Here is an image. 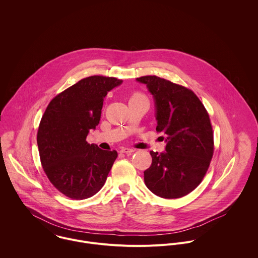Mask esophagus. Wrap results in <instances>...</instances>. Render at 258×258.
Instances as JSON below:
<instances>
[{"instance_id":"obj_1","label":"esophagus","mask_w":258,"mask_h":258,"mask_svg":"<svg viewBox=\"0 0 258 258\" xmlns=\"http://www.w3.org/2000/svg\"><path fill=\"white\" fill-rule=\"evenodd\" d=\"M135 150L134 149H130V148H122L121 150H120V152L121 153H124V154H131V153H133Z\"/></svg>"}]
</instances>
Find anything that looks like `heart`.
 I'll use <instances>...</instances> for the list:
<instances>
[{
    "label": "heart",
    "instance_id": "obj_1",
    "mask_svg": "<svg viewBox=\"0 0 258 258\" xmlns=\"http://www.w3.org/2000/svg\"><path fill=\"white\" fill-rule=\"evenodd\" d=\"M136 99H145V98H144V96H143L142 94H140V93H135V94H133V95L131 96V99H130V100H136Z\"/></svg>",
    "mask_w": 258,
    "mask_h": 258
}]
</instances>
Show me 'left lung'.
<instances>
[{"label":"left lung","mask_w":258,"mask_h":258,"mask_svg":"<svg viewBox=\"0 0 258 258\" xmlns=\"http://www.w3.org/2000/svg\"><path fill=\"white\" fill-rule=\"evenodd\" d=\"M137 81L147 85L155 99L157 132L166 135V152L151 151L144 172L148 188L164 199L182 198L203 181L214 155L210 116L190 89L156 75ZM164 139V138H163Z\"/></svg>","instance_id":"8db88e82"}]
</instances>
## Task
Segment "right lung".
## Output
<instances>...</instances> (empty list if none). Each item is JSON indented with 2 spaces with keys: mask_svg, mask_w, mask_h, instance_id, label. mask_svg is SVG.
I'll return each instance as SVG.
<instances>
[{
  "mask_svg": "<svg viewBox=\"0 0 258 258\" xmlns=\"http://www.w3.org/2000/svg\"><path fill=\"white\" fill-rule=\"evenodd\" d=\"M122 83L102 75L83 78L51 99L37 130L42 169L61 194L84 200L105 183L118 154L89 144V130L99 124L104 97Z\"/></svg>",
  "mask_w": 258,
  "mask_h": 258,
  "instance_id": "1",
  "label": "right lung"
}]
</instances>
